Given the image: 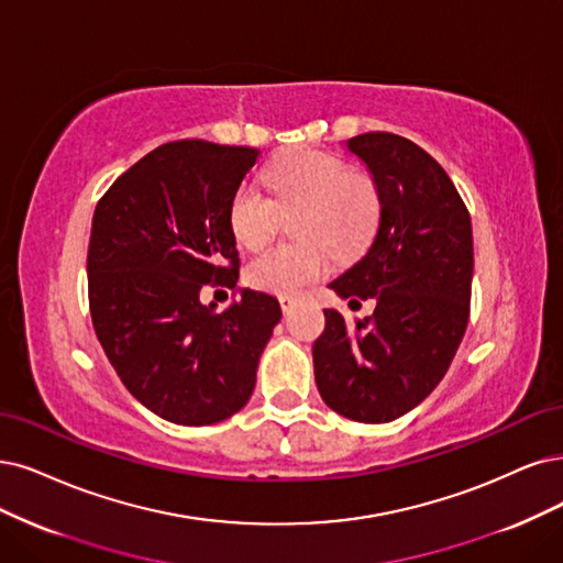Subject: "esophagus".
Masks as SVG:
<instances>
[{
  "label": "esophagus",
  "mask_w": 563,
  "mask_h": 563,
  "mask_svg": "<svg viewBox=\"0 0 563 563\" xmlns=\"http://www.w3.org/2000/svg\"><path fill=\"white\" fill-rule=\"evenodd\" d=\"M278 301H280L283 313H289V310H292V308H295V303H297V299H295V297H287V295H283Z\"/></svg>",
  "instance_id": "esophagus-1"
}]
</instances>
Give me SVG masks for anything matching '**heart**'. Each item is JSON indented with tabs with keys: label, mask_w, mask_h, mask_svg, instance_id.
<instances>
[{
	"label": "heart",
	"mask_w": 563,
	"mask_h": 563,
	"mask_svg": "<svg viewBox=\"0 0 563 563\" xmlns=\"http://www.w3.org/2000/svg\"><path fill=\"white\" fill-rule=\"evenodd\" d=\"M274 199L255 185H241L229 201V232L245 250L262 247L278 229L280 211L303 206L299 234L322 239L345 253L362 245L380 220L378 185L364 172L327 151L295 148L268 164L264 174ZM322 241L278 243L247 264V280L266 292L295 295L322 278L331 257Z\"/></svg>",
	"instance_id": "1"
}]
</instances>
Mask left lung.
<instances>
[{"label": "left lung", "instance_id": "left-lung-1", "mask_svg": "<svg viewBox=\"0 0 563 563\" xmlns=\"http://www.w3.org/2000/svg\"><path fill=\"white\" fill-rule=\"evenodd\" d=\"M380 192V224L366 255L329 287L376 299L355 322L324 308L313 345L316 383L343 418L391 422L445 376L471 313L473 232L464 199L418 143L389 132L352 136Z\"/></svg>", "mask_w": 563, "mask_h": 563}]
</instances>
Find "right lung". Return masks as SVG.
Wrapping results in <instances>:
<instances>
[{
    "mask_svg": "<svg viewBox=\"0 0 563 563\" xmlns=\"http://www.w3.org/2000/svg\"><path fill=\"white\" fill-rule=\"evenodd\" d=\"M260 157L247 145L164 143L99 199L88 245L95 334L122 385L183 427L239 412L280 320L276 297L241 289L222 313L206 287L234 289L239 250L229 201Z\"/></svg>",
    "mask_w": 563,
    "mask_h": 563,
    "instance_id": "right-lung-1",
    "label": "right lung"
}]
</instances>
